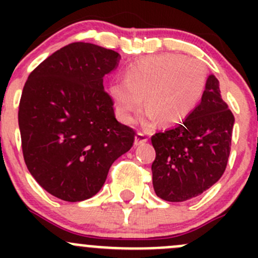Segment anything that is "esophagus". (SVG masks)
Returning <instances> with one entry per match:
<instances>
[{
  "mask_svg": "<svg viewBox=\"0 0 258 258\" xmlns=\"http://www.w3.org/2000/svg\"><path fill=\"white\" fill-rule=\"evenodd\" d=\"M145 142H147V136L142 132H137L136 136H135V146H140Z\"/></svg>",
  "mask_w": 258,
  "mask_h": 258,
  "instance_id": "esophagus-1",
  "label": "esophagus"
}]
</instances>
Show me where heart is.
<instances>
[{
  "instance_id": "b5f03b06",
  "label": "heart",
  "mask_w": 258,
  "mask_h": 258,
  "mask_svg": "<svg viewBox=\"0 0 258 258\" xmlns=\"http://www.w3.org/2000/svg\"><path fill=\"white\" fill-rule=\"evenodd\" d=\"M206 83V70L194 57L162 53L147 57L126 70V80H113L108 96L117 117L131 123L142 106L146 124L183 122L199 105Z\"/></svg>"
}]
</instances>
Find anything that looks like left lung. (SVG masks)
I'll return each instance as SVG.
<instances>
[{"instance_id": "left-lung-1", "label": "left lung", "mask_w": 258, "mask_h": 258, "mask_svg": "<svg viewBox=\"0 0 258 258\" xmlns=\"http://www.w3.org/2000/svg\"><path fill=\"white\" fill-rule=\"evenodd\" d=\"M233 124L235 117L221 97L218 80L210 75L201 102L191 114L151 139L156 151V195L168 202H183L215 184L227 166Z\"/></svg>"}]
</instances>
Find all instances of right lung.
I'll list each match as a JSON object with an SVG mask.
<instances>
[{"label": "right lung", "instance_id": "obj_1", "mask_svg": "<svg viewBox=\"0 0 258 258\" xmlns=\"http://www.w3.org/2000/svg\"><path fill=\"white\" fill-rule=\"evenodd\" d=\"M121 56L87 42L64 46L28 76L18 110L23 158L52 196L80 202L95 196L112 163L132 147L135 131L114 117L103 76Z\"/></svg>", "mask_w": 258, "mask_h": 258}]
</instances>
